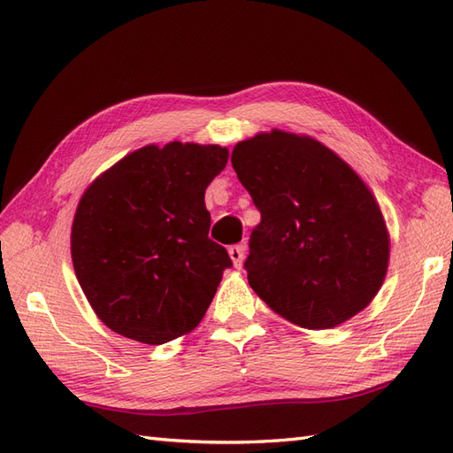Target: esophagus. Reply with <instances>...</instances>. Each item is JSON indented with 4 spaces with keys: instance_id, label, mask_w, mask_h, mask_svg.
Here are the masks:
<instances>
[{
    "instance_id": "esophagus-1",
    "label": "esophagus",
    "mask_w": 453,
    "mask_h": 453,
    "mask_svg": "<svg viewBox=\"0 0 453 453\" xmlns=\"http://www.w3.org/2000/svg\"><path fill=\"white\" fill-rule=\"evenodd\" d=\"M229 257H232L235 268H242L243 257H245V247L243 245H232V247H229Z\"/></svg>"
}]
</instances>
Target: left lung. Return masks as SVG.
<instances>
[{"label":"left lung","mask_w":453,"mask_h":453,"mask_svg":"<svg viewBox=\"0 0 453 453\" xmlns=\"http://www.w3.org/2000/svg\"><path fill=\"white\" fill-rule=\"evenodd\" d=\"M258 224L249 239V286L286 321L331 329L381 288L389 235L364 180L321 142L273 130L232 153Z\"/></svg>","instance_id":"8db88e82"}]
</instances>
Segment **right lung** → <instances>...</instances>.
Segmentation results:
<instances>
[{"mask_svg":"<svg viewBox=\"0 0 453 453\" xmlns=\"http://www.w3.org/2000/svg\"><path fill=\"white\" fill-rule=\"evenodd\" d=\"M227 157L219 146H146L83 192L72 226V261L109 329L163 344L202 321L232 266L226 247L208 237L204 204Z\"/></svg>","mask_w":453,"mask_h":453,"instance_id":"right-lung-1","label":"right lung"}]
</instances>
